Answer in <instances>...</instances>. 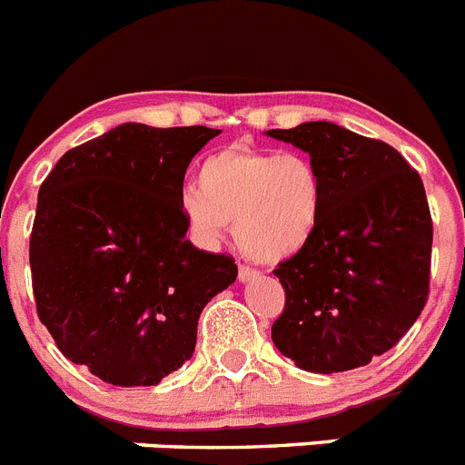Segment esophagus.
Masks as SVG:
<instances>
[{
  "label": "esophagus",
  "mask_w": 465,
  "mask_h": 465,
  "mask_svg": "<svg viewBox=\"0 0 465 465\" xmlns=\"http://www.w3.org/2000/svg\"><path fill=\"white\" fill-rule=\"evenodd\" d=\"M237 279H240L242 283L246 282H253V279H258V272L252 268H244V265H240V270H237Z\"/></svg>",
  "instance_id": "obj_1"
}]
</instances>
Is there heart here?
<instances>
[{
    "instance_id": "obj_1",
    "label": "heart",
    "mask_w": 465,
    "mask_h": 465,
    "mask_svg": "<svg viewBox=\"0 0 465 465\" xmlns=\"http://www.w3.org/2000/svg\"><path fill=\"white\" fill-rule=\"evenodd\" d=\"M326 183L305 153L228 146L207 155L197 186L179 195V212L191 235L216 246L232 221L242 253L258 262L291 261L319 235Z\"/></svg>"
}]
</instances>
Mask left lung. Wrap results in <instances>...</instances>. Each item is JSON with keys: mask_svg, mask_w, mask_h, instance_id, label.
<instances>
[{"mask_svg": "<svg viewBox=\"0 0 465 465\" xmlns=\"http://www.w3.org/2000/svg\"><path fill=\"white\" fill-rule=\"evenodd\" d=\"M310 153L326 183L319 235L274 274L286 307L272 342L307 372H344L393 347L429 295L424 183L393 146L328 121L268 130Z\"/></svg>", "mask_w": 465, "mask_h": 465, "instance_id": "obj_1", "label": "left lung"}]
</instances>
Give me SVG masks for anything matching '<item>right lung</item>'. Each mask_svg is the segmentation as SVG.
<instances>
[{
  "mask_svg": "<svg viewBox=\"0 0 465 465\" xmlns=\"http://www.w3.org/2000/svg\"><path fill=\"white\" fill-rule=\"evenodd\" d=\"M204 125L123 123L57 160L30 240L41 323L72 363L114 386H153L193 356L197 319L237 279L200 252L179 212Z\"/></svg>",
  "mask_w": 465,
  "mask_h": 465,
  "instance_id": "add662e5",
  "label": "right lung"
}]
</instances>
